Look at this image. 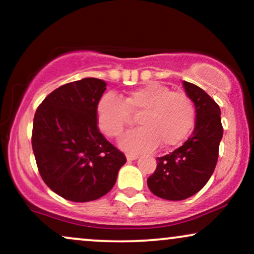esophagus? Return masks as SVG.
<instances>
[{
  "instance_id": "1",
  "label": "esophagus",
  "mask_w": 254,
  "mask_h": 254,
  "mask_svg": "<svg viewBox=\"0 0 254 254\" xmlns=\"http://www.w3.org/2000/svg\"><path fill=\"white\" fill-rule=\"evenodd\" d=\"M137 155H135V154H127V161H133V160L137 159Z\"/></svg>"
}]
</instances>
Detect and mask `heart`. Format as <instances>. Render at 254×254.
Returning a JSON list of instances; mask_svg holds the SVG:
<instances>
[{
  "label": "heart",
  "mask_w": 254,
  "mask_h": 254,
  "mask_svg": "<svg viewBox=\"0 0 254 254\" xmlns=\"http://www.w3.org/2000/svg\"><path fill=\"white\" fill-rule=\"evenodd\" d=\"M141 127L129 130L118 144L127 153H142L156 148L180 144L194 123V105L184 92H172L168 87L149 82L131 90L122 100L112 93L99 99L97 119L99 129L106 136L117 137L129 121L130 112H139Z\"/></svg>",
  "instance_id": "obj_1"
}]
</instances>
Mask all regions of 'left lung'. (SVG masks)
Listing matches in <instances>:
<instances>
[{"label": "left lung", "instance_id": "8db88e82", "mask_svg": "<svg viewBox=\"0 0 254 254\" xmlns=\"http://www.w3.org/2000/svg\"><path fill=\"white\" fill-rule=\"evenodd\" d=\"M196 111L190 138L172 153L157 157L156 170L148 178L149 190L167 200H183L202 190L214 173L223 136L218 105L196 84L183 81Z\"/></svg>", "mask_w": 254, "mask_h": 254}]
</instances>
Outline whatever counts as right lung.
<instances>
[{
    "label": "right lung",
    "mask_w": 254,
    "mask_h": 254,
    "mask_svg": "<svg viewBox=\"0 0 254 254\" xmlns=\"http://www.w3.org/2000/svg\"><path fill=\"white\" fill-rule=\"evenodd\" d=\"M106 83L94 77L63 84L36 111L32 148L44 183L71 202H89L115 186L124 154L98 129Z\"/></svg>",
    "instance_id": "add662e5"
}]
</instances>
